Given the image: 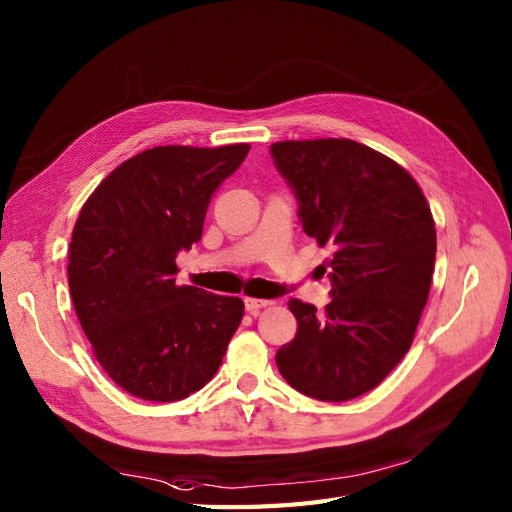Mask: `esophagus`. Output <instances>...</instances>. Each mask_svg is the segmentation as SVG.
Returning <instances> with one entry per match:
<instances>
[{
  "instance_id": "34e87169",
  "label": "esophagus",
  "mask_w": 512,
  "mask_h": 512,
  "mask_svg": "<svg viewBox=\"0 0 512 512\" xmlns=\"http://www.w3.org/2000/svg\"><path fill=\"white\" fill-rule=\"evenodd\" d=\"M244 306H246V310L251 312V315H259V310L270 306V302L268 300H257V298H246Z\"/></svg>"
}]
</instances>
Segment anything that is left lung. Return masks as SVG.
Here are the masks:
<instances>
[{
	"instance_id": "1",
	"label": "left lung",
	"mask_w": 512,
	"mask_h": 512,
	"mask_svg": "<svg viewBox=\"0 0 512 512\" xmlns=\"http://www.w3.org/2000/svg\"><path fill=\"white\" fill-rule=\"evenodd\" d=\"M278 172L300 202L304 232L334 253L323 312L289 300L298 334L276 353L308 398L346 402L385 381L415 338L430 295L436 227L417 180L349 138L274 142Z\"/></svg>"
}]
</instances>
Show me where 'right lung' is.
<instances>
[{
	"label": "right lung",
	"instance_id": "add662e5",
	"mask_svg": "<svg viewBox=\"0 0 512 512\" xmlns=\"http://www.w3.org/2000/svg\"><path fill=\"white\" fill-rule=\"evenodd\" d=\"M249 148H148L80 208L68 251L76 317L106 374L140 400L202 389L242 321L240 298L176 285V255L202 238L212 193Z\"/></svg>",
	"mask_w": 512,
	"mask_h": 512
}]
</instances>
